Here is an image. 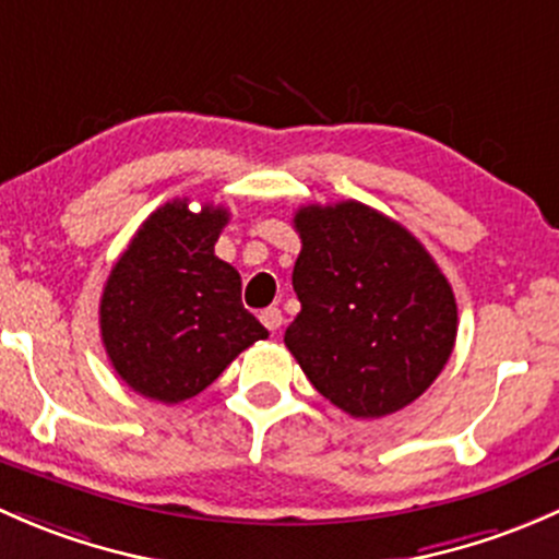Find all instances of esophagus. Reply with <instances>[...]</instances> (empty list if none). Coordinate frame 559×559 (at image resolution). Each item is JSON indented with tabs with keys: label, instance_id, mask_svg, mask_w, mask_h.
<instances>
[{
	"label": "esophagus",
	"instance_id": "34e87169",
	"mask_svg": "<svg viewBox=\"0 0 559 559\" xmlns=\"http://www.w3.org/2000/svg\"><path fill=\"white\" fill-rule=\"evenodd\" d=\"M261 322L263 325L269 328V331H280V325H282V312L277 307H269V309H263L261 312Z\"/></svg>",
	"mask_w": 559,
	"mask_h": 559
}]
</instances>
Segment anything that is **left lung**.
<instances>
[{"instance_id":"8db88e82","label":"left lung","mask_w":559,"mask_h":559,"mask_svg":"<svg viewBox=\"0 0 559 559\" xmlns=\"http://www.w3.org/2000/svg\"><path fill=\"white\" fill-rule=\"evenodd\" d=\"M293 290L301 312L285 347L349 417L412 404L439 377L457 336L452 285L401 223L360 201L301 206Z\"/></svg>"}]
</instances>
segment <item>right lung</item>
<instances>
[{
  "label": "right lung",
  "instance_id": "right-lung-1",
  "mask_svg": "<svg viewBox=\"0 0 559 559\" xmlns=\"http://www.w3.org/2000/svg\"><path fill=\"white\" fill-rule=\"evenodd\" d=\"M223 206L188 199L153 212L109 272L99 304L107 358L134 393L180 404L269 331L241 307V277L215 255Z\"/></svg>",
  "mask_w": 559,
  "mask_h": 559
}]
</instances>
